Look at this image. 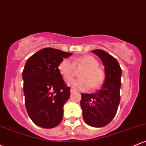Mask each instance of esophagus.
Segmentation results:
<instances>
[{
	"label": "esophagus",
	"instance_id": "1",
	"mask_svg": "<svg viewBox=\"0 0 146 146\" xmlns=\"http://www.w3.org/2000/svg\"><path fill=\"white\" fill-rule=\"evenodd\" d=\"M75 92V90L73 89V88H71V93H74Z\"/></svg>",
	"mask_w": 146,
	"mask_h": 146
}]
</instances>
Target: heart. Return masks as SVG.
Instances as JSON below:
<instances>
[{
    "label": "heart",
    "instance_id": "heart-1",
    "mask_svg": "<svg viewBox=\"0 0 146 146\" xmlns=\"http://www.w3.org/2000/svg\"><path fill=\"white\" fill-rule=\"evenodd\" d=\"M99 62L94 57L84 56L74 60L73 62L68 59H64L58 65V70L64 80L68 82L75 75V69L81 70L79 78L69 83L73 88L80 90L97 89L104 82L105 73L99 67Z\"/></svg>",
    "mask_w": 146,
    "mask_h": 146
}]
</instances>
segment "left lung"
<instances>
[{
    "label": "left lung",
    "instance_id": "left-lung-1",
    "mask_svg": "<svg viewBox=\"0 0 146 146\" xmlns=\"http://www.w3.org/2000/svg\"><path fill=\"white\" fill-rule=\"evenodd\" d=\"M104 66L105 81L101 89L93 94L82 93L80 102L83 119L90 126L108 125L116 115L120 102L121 68L117 60L106 51L95 49Z\"/></svg>",
    "mask_w": 146,
    "mask_h": 146
}]
</instances>
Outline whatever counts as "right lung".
I'll return each mask as SVG.
<instances>
[{
  "mask_svg": "<svg viewBox=\"0 0 146 146\" xmlns=\"http://www.w3.org/2000/svg\"><path fill=\"white\" fill-rule=\"evenodd\" d=\"M73 53L53 48L40 50L27 60L23 71V90L27 111L35 124L55 128L62 121L63 107L70 98L58 70L64 58Z\"/></svg>",
  "mask_w": 146,
  "mask_h": 146,
  "instance_id": "add662e5",
  "label": "right lung"
}]
</instances>
